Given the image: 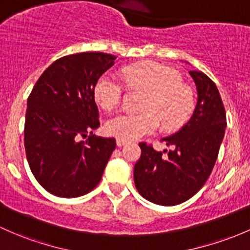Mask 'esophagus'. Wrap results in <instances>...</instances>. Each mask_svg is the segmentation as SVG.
Wrapping results in <instances>:
<instances>
[{"label": "esophagus", "instance_id": "34e87169", "mask_svg": "<svg viewBox=\"0 0 250 250\" xmlns=\"http://www.w3.org/2000/svg\"><path fill=\"white\" fill-rule=\"evenodd\" d=\"M116 144H117V146H118V147H121V146L127 145L128 141H127V140H123V139H117V140H116Z\"/></svg>", "mask_w": 250, "mask_h": 250}]
</instances>
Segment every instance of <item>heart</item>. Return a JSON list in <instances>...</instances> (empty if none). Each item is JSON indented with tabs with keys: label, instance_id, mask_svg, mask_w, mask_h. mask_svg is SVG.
Returning <instances> with one entry per match:
<instances>
[{
	"label": "heart",
	"instance_id": "obj_1",
	"mask_svg": "<svg viewBox=\"0 0 250 250\" xmlns=\"http://www.w3.org/2000/svg\"><path fill=\"white\" fill-rule=\"evenodd\" d=\"M123 80L128 86L146 90L140 112H120L107 120L106 132L123 140H135L153 134L159 125L173 129L188 120L194 109L193 90L181 83V75L169 67L154 62H145L125 67ZM122 83L112 74L101 77L94 87L97 103L106 110L120 104Z\"/></svg>",
	"mask_w": 250,
	"mask_h": 250
}]
</instances>
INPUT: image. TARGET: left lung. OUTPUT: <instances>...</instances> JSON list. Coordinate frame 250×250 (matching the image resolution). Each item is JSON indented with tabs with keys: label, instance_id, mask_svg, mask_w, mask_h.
<instances>
[{
	"label": "left lung",
	"instance_id": "8db88e82",
	"mask_svg": "<svg viewBox=\"0 0 250 250\" xmlns=\"http://www.w3.org/2000/svg\"><path fill=\"white\" fill-rule=\"evenodd\" d=\"M198 103L190 120L164 138L173 149L158 152L140 143L134 183L141 196L162 206H175L195 195L211 175L227 127V114L217 86L206 74L190 70ZM168 152L167 156H164Z\"/></svg>",
	"mask_w": 250,
	"mask_h": 250
}]
</instances>
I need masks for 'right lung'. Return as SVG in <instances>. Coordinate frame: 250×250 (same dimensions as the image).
<instances>
[{
	"instance_id": "add662e5",
	"label": "right lung",
	"mask_w": 250,
	"mask_h": 250,
	"mask_svg": "<svg viewBox=\"0 0 250 250\" xmlns=\"http://www.w3.org/2000/svg\"><path fill=\"white\" fill-rule=\"evenodd\" d=\"M115 60L96 51L63 56L44 70L28 96L26 158L39 185L54 195L78 198L101 182L116 140L92 134L101 125L94 87Z\"/></svg>"
}]
</instances>
